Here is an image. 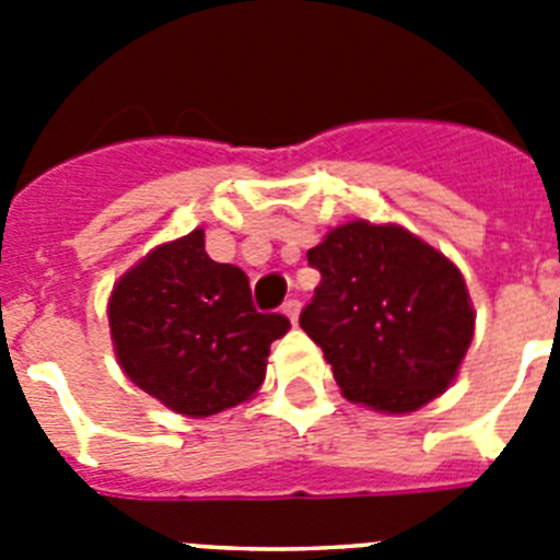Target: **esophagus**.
I'll use <instances>...</instances> for the list:
<instances>
[{
  "label": "esophagus",
  "instance_id": "34e87169",
  "mask_svg": "<svg viewBox=\"0 0 560 560\" xmlns=\"http://www.w3.org/2000/svg\"><path fill=\"white\" fill-rule=\"evenodd\" d=\"M300 308H303V305H300V300H285L283 303V314L289 316L291 323H296V319H300Z\"/></svg>",
  "mask_w": 560,
  "mask_h": 560
}]
</instances>
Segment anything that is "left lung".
<instances>
[{
    "label": "left lung",
    "mask_w": 560,
    "mask_h": 560,
    "mask_svg": "<svg viewBox=\"0 0 560 560\" xmlns=\"http://www.w3.org/2000/svg\"><path fill=\"white\" fill-rule=\"evenodd\" d=\"M323 280L300 328L323 348L341 395L378 412L427 407L474 339L457 266L398 224L348 221L308 249Z\"/></svg>",
    "instance_id": "8db88e82"
}]
</instances>
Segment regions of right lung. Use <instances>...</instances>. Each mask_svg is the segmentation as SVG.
<instances>
[{"instance_id": "right-lung-1", "label": "right lung", "mask_w": 560, "mask_h": 560, "mask_svg": "<svg viewBox=\"0 0 560 560\" xmlns=\"http://www.w3.org/2000/svg\"><path fill=\"white\" fill-rule=\"evenodd\" d=\"M108 328L122 373L187 418L237 407L266 378L283 314L252 305L249 277L205 252V230L156 246L117 280Z\"/></svg>"}]
</instances>
